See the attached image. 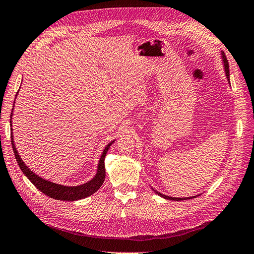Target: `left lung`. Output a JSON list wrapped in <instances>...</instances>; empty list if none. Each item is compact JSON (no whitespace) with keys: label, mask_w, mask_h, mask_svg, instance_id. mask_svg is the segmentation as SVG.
Masks as SVG:
<instances>
[{"label":"left lung","mask_w":254,"mask_h":254,"mask_svg":"<svg viewBox=\"0 0 254 254\" xmlns=\"http://www.w3.org/2000/svg\"><path fill=\"white\" fill-rule=\"evenodd\" d=\"M221 56H222L223 64H224L225 74H227V78H228V80L230 81V69H229V62H228V59H227V57H225L224 52H222ZM155 192H156L157 194H158V195H160V196H162V197H164V198H167V200H171V201H183V200H187V198H192V197H195V196H190V197H172V196L164 195V194H162V193H160V192H157L156 190H155Z\"/></svg>","instance_id":"obj_1"}]
</instances>
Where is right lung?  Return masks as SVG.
Wrapping results in <instances>:
<instances>
[{
    "label": "right lung",
    "mask_w": 254,
    "mask_h": 254,
    "mask_svg": "<svg viewBox=\"0 0 254 254\" xmlns=\"http://www.w3.org/2000/svg\"><path fill=\"white\" fill-rule=\"evenodd\" d=\"M17 94H18V92H17ZM11 114H12V112H11ZM11 114H10V118H11ZM10 128H11V119H10ZM10 131H12V129H10ZM10 138H11V146H12L13 154H15L16 160L19 164L20 169H21V171L25 174V176L32 182L34 186H35L38 190L42 191L43 193H45L48 196L56 198V200H60V201H77V200H81V198H84L86 196L92 195L101 187V185L104 184L105 177H106L105 157L107 155L108 149L110 148L111 144L114 141L109 143L106 146V148L104 149V153H102V155L100 157V160L98 162L97 173H96L93 180H91L90 182H87L83 185H80V186L67 187V186H63V185H58V184L51 183L49 181H46V180H44V178L39 177L38 175L32 172V171L27 168V166H25V163L22 161L21 157H20L18 154V150L15 146V143H13L12 132H11Z\"/></svg>",
    "instance_id": "obj_1"
}]
</instances>
